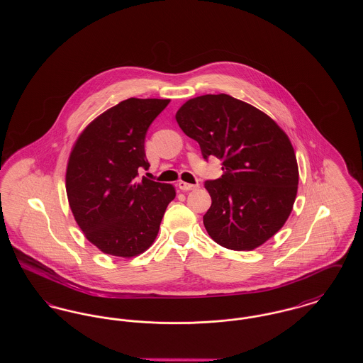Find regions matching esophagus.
<instances>
[{"label": "esophagus", "mask_w": 363, "mask_h": 363, "mask_svg": "<svg viewBox=\"0 0 363 363\" xmlns=\"http://www.w3.org/2000/svg\"><path fill=\"white\" fill-rule=\"evenodd\" d=\"M178 188L184 191H189V190H194L199 188V185H193V184H188V182H184V181H179L178 182Z\"/></svg>", "instance_id": "34e87169"}]
</instances>
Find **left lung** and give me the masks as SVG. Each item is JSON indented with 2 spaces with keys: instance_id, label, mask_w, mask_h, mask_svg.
<instances>
[{
  "instance_id": "obj_1",
  "label": "left lung",
  "mask_w": 363,
  "mask_h": 363,
  "mask_svg": "<svg viewBox=\"0 0 363 363\" xmlns=\"http://www.w3.org/2000/svg\"><path fill=\"white\" fill-rule=\"evenodd\" d=\"M175 120L206 160H222L223 175L206 181L209 237L231 250H252L274 237L291 213L299 178L293 145L277 122L225 94L190 99Z\"/></svg>"
}]
</instances>
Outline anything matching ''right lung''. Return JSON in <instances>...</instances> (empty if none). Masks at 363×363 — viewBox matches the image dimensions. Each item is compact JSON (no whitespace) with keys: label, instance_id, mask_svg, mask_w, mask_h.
Instances as JSON below:
<instances>
[{"label":"right lung","instance_id":"obj_1","mask_svg":"<svg viewBox=\"0 0 363 363\" xmlns=\"http://www.w3.org/2000/svg\"><path fill=\"white\" fill-rule=\"evenodd\" d=\"M169 99L129 98L91 122L70 152L67 194L86 238L104 253L133 257L155 241L175 197L169 184L147 177L144 143Z\"/></svg>","mask_w":363,"mask_h":363}]
</instances>
